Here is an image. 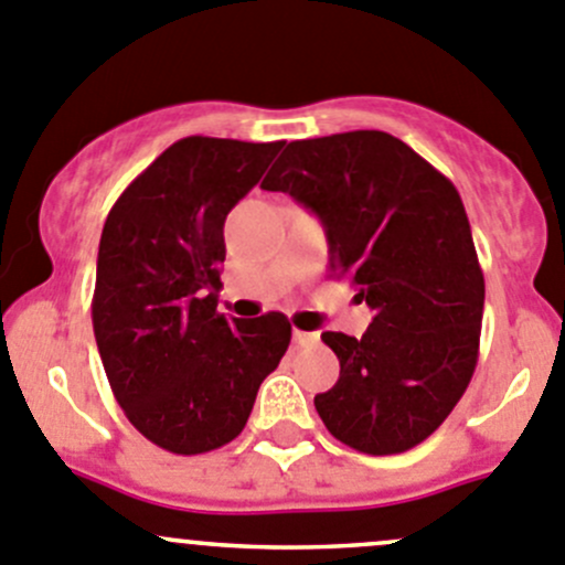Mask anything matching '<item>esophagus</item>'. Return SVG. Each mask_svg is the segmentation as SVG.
Masks as SVG:
<instances>
[{"label":"esophagus","instance_id":"obj_1","mask_svg":"<svg viewBox=\"0 0 565 565\" xmlns=\"http://www.w3.org/2000/svg\"><path fill=\"white\" fill-rule=\"evenodd\" d=\"M292 339H295V344H298V347H311V344H317V341H319V333H309V330H295Z\"/></svg>","mask_w":565,"mask_h":565}]
</instances>
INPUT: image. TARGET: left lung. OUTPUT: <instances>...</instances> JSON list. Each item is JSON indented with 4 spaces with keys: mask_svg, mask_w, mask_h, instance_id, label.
<instances>
[{
    "mask_svg": "<svg viewBox=\"0 0 565 565\" xmlns=\"http://www.w3.org/2000/svg\"><path fill=\"white\" fill-rule=\"evenodd\" d=\"M319 215L330 276L374 311L361 339L324 330L339 383L317 393L330 435L372 457L424 443L478 363L483 273L459 191L383 130L289 141L262 180Z\"/></svg>",
    "mask_w": 565,
    "mask_h": 565,
    "instance_id": "8db88e82",
    "label": "left lung"
}]
</instances>
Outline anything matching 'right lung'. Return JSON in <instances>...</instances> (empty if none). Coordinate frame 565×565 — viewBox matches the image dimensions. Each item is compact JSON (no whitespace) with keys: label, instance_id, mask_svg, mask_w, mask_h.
<instances>
[{"label":"right lung","instance_id":"add662e5","mask_svg":"<svg viewBox=\"0 0 565 565\" xmlns=\"http://www.w3.org/2000/svg\"><path fill=\"white\" fill-rule=\"evenodd\" d=\"M284 141L185 136L114 202L98 248L93 328L114 398L169 454L235 440L292 324L218 315L224 221Z\"/></svg>","mask_w":565,"mask_h":565}]
</instances>
